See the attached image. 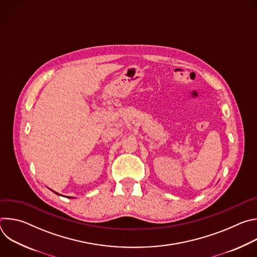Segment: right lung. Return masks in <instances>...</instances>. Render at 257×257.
I'll return each mask as SVG.
<instances>
[{"mask_svg":"<svg viewBox=\"0 0 257 257\" xmlns=\"http://www.w3.org/2000/svg\"><path fill=\"white\" fill-rule=\"evenodd\" d=\"M54 192H55V191H54ZM55 193H56V194H58V195H60V194H59V193H57V192H55ZM70 198H72V197H70Z\"/></svg>","mask_w":257,"mask_h":257,"instance_id":"add662e5","label":"right lung"}]
</instances>
